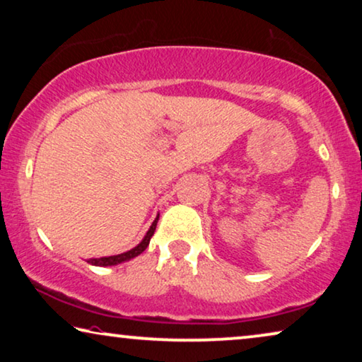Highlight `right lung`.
Returning a JSON list of instances; mask_svg holds the SVG:
<instances>
[{"label": "right lung", "mask_w": 362, "mask_h": 362, "mask_svg": "<svg viewBox=\"0 0 362 362\" xmlns=\"http://www.w3.org/2000/svg\"><path fill=\"white\" fill-rule=\"evenodd\" d=\"M156 222H158V217L155 219V222H153V224H151L150 230L146 232L145 239H143V240L140 242V244H138V245L135 247V249L128 250V252H125V254H118V255H112V257H102V259H90V260H87V262H88V264H92V265H97V267H107V265H117V264H120V262L130 260V259H133V257L140 255L141 252L146 249L148 244H150L151 235L155 234Z\"/></svg>", "instance_id": "1"}]
</instances>
